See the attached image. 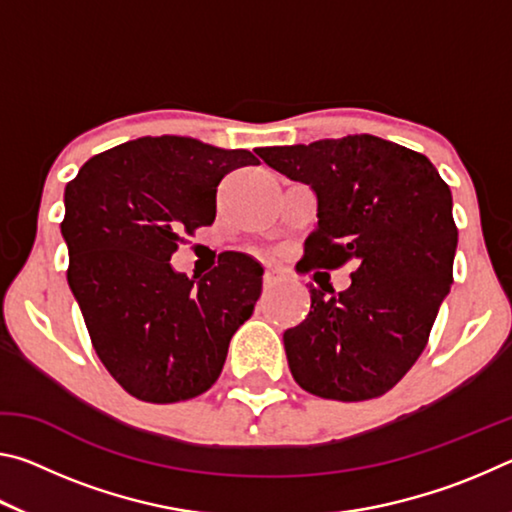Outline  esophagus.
Returning <instances> with one entry per match:
<instances>
[{"label":"esophagus","instance_id":"obj_1","mask_svg":"<svg viewBox=\"0 0 512 512\" xmlns=\"http://www.w3.org/2000/svg\"><path fill=\"white\" fill-rule=\"evenodd\" d=\"M275 282H277L275 271H266V273H264V289H271Z\"/></svg>","mask_w":512,"mask_h":512}]
</instances>
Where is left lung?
<instances>
[{"label":"left lung","instance_id":"8db88e82","mask_svg":"<svg viewBox=\"0 0 512 512\" xmlns=\"http://www.w3.org/2000/svg\"><path fill=\"white\" fill-rule=\"evenodd\" d=\"M257 155L316 194L298 271L357 264L341 293L309 287V316L284 332L293 379L327 400L384 395L418 361L452 287V192L429 158L375 135Z\"/></svg>","mask_w":512,"mask_h":512}]
</instances>
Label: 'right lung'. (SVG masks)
I'll list each match as a JSON object with an SVG mask.
<instances>
[{
  "mask_svg": "<svg viewBox=\"0 0 512 512\" xmlns=\"http://www.w3.org/2000/svg\"><path fill=\"white\" fill-rule=\"evenodd\" d=\"M248 164L246 149L140 137L94 155L65 187L69 289L103 366L137 400L205 393L253 314L264 268L250 255L223 253L203 277L169 264L183 232L214 223L225 173Z\"/></svg>",
  "mask_w": 512,
  "mask_h": 512,
  "instance_id": "obj_1",
  "label": "right lung"
}]
</instances>
